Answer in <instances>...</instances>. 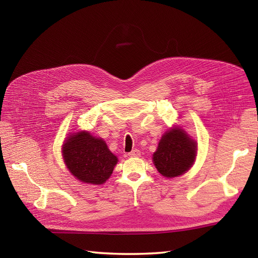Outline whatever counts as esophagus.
I'll use <instances>...</instances> for the list:
<instances>
[{
  "instance_id": "obj_1",
  "label": "esophagus",
  "mask_w": 258,
  "mask_h": 258,
  "mask_svg": "<svg viewBox=\"0 0 258 258\" xmlns=\"http://www.w3.org/2000/svg\"><path fill=\"white\" fill-rule=\"evenodd\" d=\"M128 155L130 156V157H139V156L141 155V152H140L139 150H134V151H131Z\"/></svg>"
}]
</instances>
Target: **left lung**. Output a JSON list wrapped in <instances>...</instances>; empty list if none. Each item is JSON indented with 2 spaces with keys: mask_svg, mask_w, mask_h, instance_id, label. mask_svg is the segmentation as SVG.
<instances>
[{
  "mask_svg": "<svg viewBox=\"0 0 258 258\" xmlns=\"http://www.w3.org/2000/svg\"><path fill=\"white\" fill-rule=\"evenodd\" d=\"M196 156V141L181 127H173L162 136L153 162L161 175L175 177L190 169Z\"/></svg>",
  "mask_w": 258,
  "mask_h": 258,
  "instance_id": "1",
  "label": "left lung"
}]
</instances>
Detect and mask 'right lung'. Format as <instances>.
Masks as SVG:
<instances>
[{"mask_svg":"<svg viewBox=\"0 0 258 258\" xmlns=\"http://www.w3.org/2000/svg\"><path fill=\"white\" fill-rule=\"evenodd\" d=\"M62 155L67 168L77 179L95 185L106 182L118 161L103 140L88 131L70 134L62 145Z\"/></svg>","mask_w":258,"mask_h":258,"instance_id":"obj_1","label":"right lung"}]
</instances>
